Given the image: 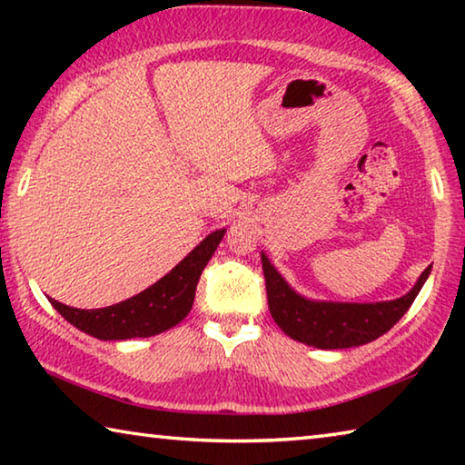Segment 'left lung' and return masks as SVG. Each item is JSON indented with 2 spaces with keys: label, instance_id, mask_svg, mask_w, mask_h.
I'll use <instances>...</instances> for the list:
<instances>
[{
  "label": "left lung",
  "instance_id": "8db88e82",
  "mask_svg": "<svg viewBox=\"0 0 465 465\" xmlns=\"http://www.w3.org/2000/svg\"><path fill=\"white\" fill-rule=\"evenodd\" d=\"M262 271L271 316L282 332L316 349H349L383 336L404 316L427 281L430 266L411 293L381 303L310 302L287 285L264 254Z\"/></svg>",
  "mask_w": 465,
  "mask_h": 465
}]
</instances>
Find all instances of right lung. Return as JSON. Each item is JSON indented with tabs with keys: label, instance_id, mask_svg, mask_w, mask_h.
<instances>
[{
	"label": "right lung",
	"instance_id": "obj_1",
	"mask_svg": "<svg viewBox=\"0 0 465 465\" xmlns=\"http://www.w3.org/2000/svg\"><path fill=\"white\" fill-rule=\"evenodd\" d=\"M223 233L225 230L209 233L176 269L127 302L100 310H77L51 299L53 308L69 324L100 341H127L160 334L188 316L194 302L196 282L211 256L215 254Z\"/></svg>",
	"mask_w": 465,
	"mask_h": 465
}]
</instances>
